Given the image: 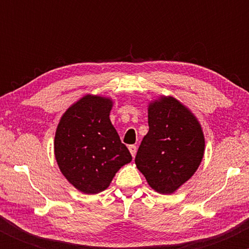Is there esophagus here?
I'll use <instances>...</instances> for the list:
<instances>
[{"label": "esophagus", "instance_id": "34e87169", "mask_svg": "<svg viewBox=\"0 0 249 249\" xmlns=\"http://www.w3.org/2000/svg\"><path fill=\"white\" fill-rule=\"evenodd\" d=\"M128 150H130V153L132 154V157L136 156V153H137V146H136V145H130V146H128Z\"/></svg>", "mask_w": 249, "mask_h": 249}]
</instances>
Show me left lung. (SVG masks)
Masks as SVG:
<instances>
[{
  "label": "left lung",
  "mask_w": 249,
  "mask_h": 249,
  "mask_svg": "<svg viewBox=\"0 0 249 249\" xmlns=\"http://www.w3.org/2000/svg\"><path fill=\"white\" fill-rule=\"evenodd\" d=\"M205 139L191 111L173 97L148 107V132L137 152V167L148 185L171 194L193 176L202 160Z\"/></svg>",
  "instance_id": "1"
}]
</instances>
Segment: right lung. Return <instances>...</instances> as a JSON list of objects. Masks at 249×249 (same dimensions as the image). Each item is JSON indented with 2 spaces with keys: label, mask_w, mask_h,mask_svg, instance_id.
Returning <instances> with one entry per match:
<instances>
[{
  "label": "right lung",
  "mask_w": 249,
  "mask_h": 249,
  "mask_svg": "<svg viewBox=\"0 0 249 249\" xmlns=\"http://www.w3.org/2000/svg\"><path fill=\"white\" fill-rule=\"evenodd\" d=\"M111 107V99L88 95L68 108L57 126V164L83 193L104 191L117 171L132 160L110 121Z\"/></svg>",
  "instance_id": "right-lung-1"
}]
</instances>
